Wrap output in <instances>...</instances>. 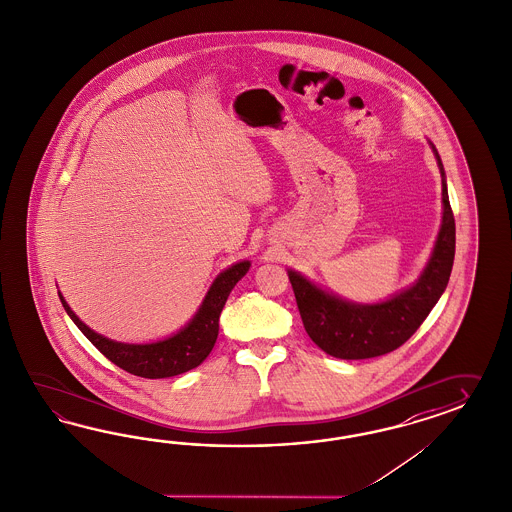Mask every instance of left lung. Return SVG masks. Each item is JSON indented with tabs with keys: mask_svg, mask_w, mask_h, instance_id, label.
<instances>
[{
	"mask_svg": "<svg viewBox=\"0 0 512 512\" xmlns=\"http://www.w3.org/2000/svg\"><path fill=\"white\" fill-rule=\"evenodd\" d=\"M432 150L441 171L443 221L432 257L420 278L409 289L379 304H355L325 293L310 279L289 270V281L295 291L296 306L304 328L326 355L343 360L387 355L417 332L447 289L454 263L456 225L443 163L434 144Z\"/></svg>",
	"mask_w": 512,
	"mask_h": 512,
	"instance_id": "obj_1",
	"label": "left lung"
}]
</instances>
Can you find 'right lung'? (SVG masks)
Masks as SVG:
<instances>
[{
    "instance_id": "add662e5",
    "label": "right lung",
    "mask_w": 512,
    "mask_h": 512,
    "mask_svg": "<svg viewBox=\"0 0 512 512\" xmlns=\"http://www.w3.org/2000/svg\"><path fill=\"white\" fill-rule=\"evenodd\" d=\"M249 261H240L231 268L223 270L212 283L210 291L204 296L201 308L193 315L180 332H176L167 340L154 341V343H122L112 341L97 332L90 326L84 325L69 304L62 300L63 308L73 323L80 328V332L92 341L93 345L114 362L118 368L125 372L146 377V379H163L180 373L189 372L197 368L204 358L214 349L219 332V315L231 295L234 285L248 274Z\"/></svg>"
}]
</instances>
